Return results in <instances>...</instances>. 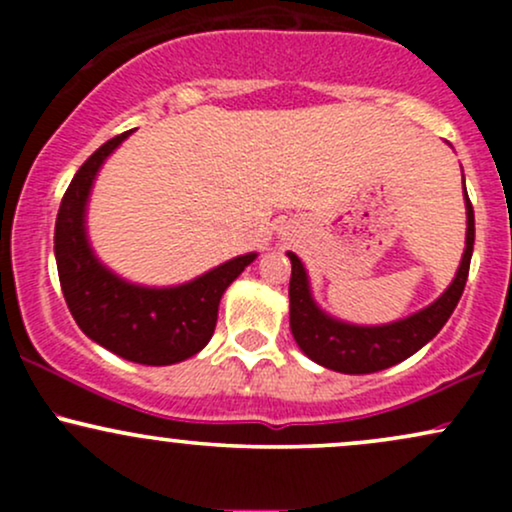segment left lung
I'll return each mask as SVG.
<instances>
[{
    "label": "left lung",
    "instance_id": "obj_1",
    "mask_svg": "<svg viewBox=\"0 0 512 512\" xmlns=\"http://www.w3.org/2000/svg\"><path fill=\"white\" fill-rule=\"evenodd\" d=\"M464 204H467V248H464L460 269H457L448 291L428 308L404 317V320L390 322V325H349V322L334 320V317L322 313L310 296L305 267L293 252H289L291 332L303 354L320 366L337 370V373L363 375L395 366L431 342L448 322L457 301H460L464 284H467L474 250V209L467 190H464Z\"/></svg>",
    "mask_w": 512,
    "mask_h": 512
}]
</instances>
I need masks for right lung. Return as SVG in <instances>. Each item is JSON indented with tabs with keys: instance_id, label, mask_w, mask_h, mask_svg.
<instances>
[{
	"instance_id": "1",
	"label": "right lung",
	"mask_w": 512,
	"mask_h": 512,
	"mask_svg": "<svg viewBox=\"0 0 512 512\" xmlns=\"http://www.w3.org/2000/svg\"><path fill=\"white\" fill-rule=\"evenodd\" d=\"M129 134H117L93 151L69 182L55 223L57 274L69 313L88 339L127 361L170 366L209 344L223 291L257 255L233 257L195 281L170 289L127 284L105 269L86 238V202L103 161Z\"/></svg>"
}]
</instances>
